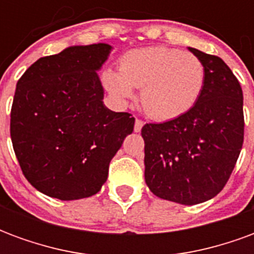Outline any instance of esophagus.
I'll return each instance as SVG.
<instances>
[{
  "label": "esophagus",
  "mask_w": 254,
  "mask_h": 254,
  "mask_svg": "<svg viewBox=\"0 0 254 254\" xmlns=\"http://www.w3.org/2000/svg\"><path fill=\"white\" fill-rule=\"evenodd\" d=\"M143 127H144V122L141 121V120H136V121H134V132H140Z\"/></svg>",
  "instance_id": "34e87169"
}]
</instances>
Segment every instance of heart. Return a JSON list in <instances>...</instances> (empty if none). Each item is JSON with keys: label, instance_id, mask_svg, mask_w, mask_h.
Returning a JSON list of instances; mask_svg holds the SVG:
<instances>
[{"label": "heart", "instance_id": "b5f03b06", "mask_svg": "<svg viewBox=\"0 0 254 254\" xmlns=\"http://www.w3.org/2000/svg\"><path fill=\"white\" fill-rule=\"evenodd\" d=\"M102 81L109 94L127 102L141 88L140 100L151 118L169 121L187 114L196 105L205 84V67L191 53L163 46L125 53L120 70L107 67Z\"/></svg>", "mask_w": 254, "mask_h": 254}]
</instances>
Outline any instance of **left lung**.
<instances>
[{"label": "left lung", "instance_id": "left-lung-1", "mask_svg": "<svg viewBox=\"0 0 254 254\" xmlns=\"http://www.w3.org/2000/svg\"><path fill=\"white\" fill-rule=\"evenodd\" d=\"M205 67L204 89L187 114L145 124V184L155 196L184 205L211 200L229 181L244 143V95L222 58L189 47Z\"/></svg>", "mask_w": 254, "mask_h": 254}]
</instances>
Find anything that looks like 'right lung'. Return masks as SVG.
<instances>
[{
	"label": "right lung",
	"instance_id": "right-lung-1",
	"mask_svg": "<svg viewBox=\"0 0 254 254\" xmlns=\"http://www.w3.org/2000/svg\"><path fill=\"white\" fill-rule=\"evenodd\" d=\"M113 47H66L39 58L20 77L10 111V138L32 187L60 200L96 194L109 165L133 132L129 113L109 110L98 76Z\"/></svg>",
	"mask_w": 254,
	"mask_h": 254
}]
</instances>
